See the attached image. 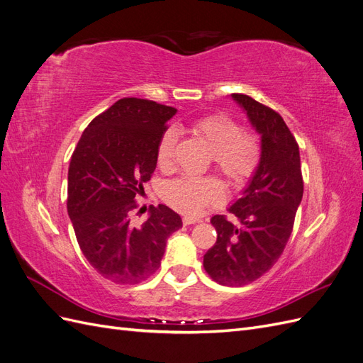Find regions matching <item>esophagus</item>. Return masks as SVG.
Listing matches in <instances>:
<instances>
[{"instance_id":"obj_1","label":"esophagus","mask_w":363,"mask_h":363,"mask_svg":"<svg viewBox=\"0 0 363 363\" xmlns=\"http://www.w3.org/2000/svg\"><path fill=\"white\" fill-rule=\"evenodd\" d=\"M195 223H199V219H196V218H192V216H184L183 218L184 225H191V224H195Z\"/></svg>"}]
</instances>
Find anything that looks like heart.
<instances>
[{"label":"heart","mask_w":363,"mask_h":363,"mask_svg":"<svg viewBox=\"0 0 363 363\" xmlns=\"http://www.w3.org/2000/svg\"><path fill=\"white\" fill-rule=\"evenodd\" d=\"M192 135L212 151L211 163L233 186H244L259 169L262 147L259 138L242 130L227 113H212L196 119ZM177 133L167 130L160 138L156 159L160 169H169ZM223 186L215 177H180L163 184L162 196L172 208L186 215L200 213L206 206L223 200Z\"/></svg>","instance_id":"heart-1"}]
</instances>
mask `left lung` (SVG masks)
Masks as SVG:
<instances>
[{"instance_id":"obj_1","label":"left lung","mask_w":363,"mask_h":363,"mask_svg":"<svg viewBox=\"0 0 363 363\" xmlns=\"http://www.w3.org/2000/svg\"><path fill=\"white\" fill-rule=\"evenodd\" d=\"M262 136V160L244 191L225 215L211 223L216 242L204 255V269L224 286H245L262 277L286 247L295 213L303 199L300 148L283 118L274 108L244 94H233Z\"/></svg>"}]
</instances>
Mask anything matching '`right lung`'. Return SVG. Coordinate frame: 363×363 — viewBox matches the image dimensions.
Segmentation results:
<instances>
[{"label":"right lung","mask_w":363,"mask_h":363,"mask_svg":"<svg viewBox=\"0 0 363 363\" xmlns=\"http://www.w3.org/2000/svg\"><path fill=\"white\" fill-rule=\"evenodd\" d=\"M177 108L142 98H121L95 116L77 144L68 169V215L77 242L92 268L118 284L155 274L167 239L182 227L168 206H152L140 227L131 224L156 169V151Z\"/></svg>","instance_id":"add662e5"}]
</instances>
